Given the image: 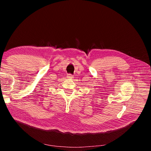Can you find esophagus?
<instances>
[{"mask_svg":"<svg viewBox=\"0 0 151 151\" xmlns=\"http://www.w3.org/2000/svg\"><path fill=\"white\" fill-rule=\"evenodd\" d=\"M67 77L68 79H72L73 78H74V76L72 75V74H67Z\"/></svg>","mask_w":151,"mask_h":151,"instance_id":"34e87169","label":"esophagus"}]
</instances>
